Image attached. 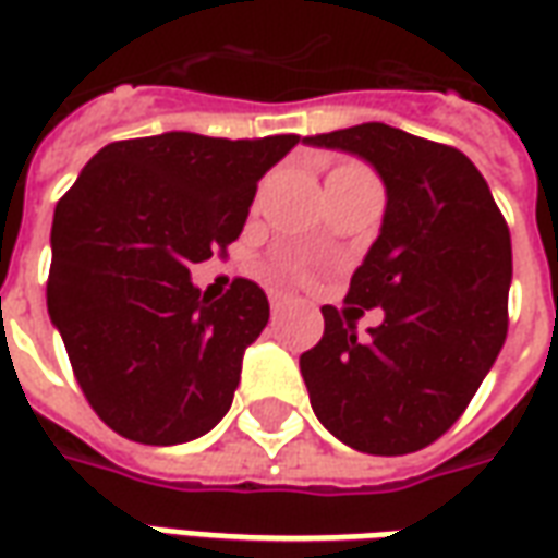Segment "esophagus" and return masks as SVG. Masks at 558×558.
<instances>
[{"label": "esophagus", "mask_w": 558, "mask_h": 558, "mask_svg": "<svg viewBox=\"0 0 558 558\" xmlns=\"http://www.w3.org/2000/svg\"><path fill=\"white\" fill-rule=\"evenodd\" d=\"M292 299L287 295V292H268V304H271V311L278 314V311H283L287 304H290Z\"/></svg>", "instance_id": "1"}]
</instances>
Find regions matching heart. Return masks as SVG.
Returning <instances> with one entry per match:
<instances>
[{"label": "heart", "mask_w": 558, "mask_h": 558, "mask_svg": "<svg viewBox=\"0 0 558 558\" xmlns=\"http://www.w3.org/2000/svg\"><path fill=\"white\" fill-rule=\"evenodd\" d=\"M290 271H302V266H290Z\"/></svg>", "instance_id": "obj_1"}]
</instances>
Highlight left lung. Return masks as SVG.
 Instances as JSON below:
<instances>
[{
	"mask_svg": "<svg viewBox=\"0 0 558 558\" xmlns=\"http://www.w3.org/2000/svg\"><path fill=\"white\" fill-rule=\"evenodd\" d=\"M367 160L386 184L383 227L350 280L343 314L299 359L316 418L364 454L436 442L490 374L508 335L511 232L475 163L383 122L304 137ZM383 306L359 339L352 313Z\"/></svg>",
	"mask_w": 558,
	"mask_h": 558,
	"instance_id": "obj_1",
	"label": "left lung"
}]
</instances>
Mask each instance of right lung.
<instances>
[{
  "label": "right lung",
  "mask_w": 558,
  "mask_h": 558,
  "mask_svg": "<svg viewBox=\"0 0 558 558\" xmlns=\"http://www.w3.org/2000/svg\"><path fill=\"white\" fill-rule=\"evenodd\" d=\"M295 143L119 140L59 199L47 311L92 410L119 436L182 445L227 415L268 299L244 278L208 299L191 266L239 239L256 182Z\"/></svg>",
  "instance_id": "obj_1"
}]
</instances>
